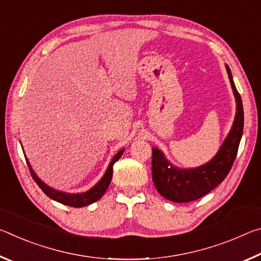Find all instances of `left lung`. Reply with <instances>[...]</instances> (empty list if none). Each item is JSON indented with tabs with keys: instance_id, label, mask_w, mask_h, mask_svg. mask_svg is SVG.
Wrapping results in <instances>:
<instances>
[{
	"instance_id": "left-lung-1",
	"label": "left lung",
	"mask_w": 261,
	"mask_h": 261,
	"mask_svg": "<svg viewBox=\"0 0 261 261\" xmlns=\"http://www.w3.org/2000/svg\"><path fill=\"white\" fill-rule=\"evenodd\" d=\"M226 69L236 99V115L230 131L214 158L199 167L178 168L169 162L161 149L152 148L153 183L158 192L168 200L189 202L199 199L218 187L231 169L243 135L244 112L230 69L228 65Z\"/></svg>"
}]
</instances>
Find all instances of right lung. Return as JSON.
Here are the masks:
<instances>
[{
	"mask_svg": "<svg viewBox=\"0 0 261 261\" xmlns=\"http://www.w3.org/2000/svg\"><path fill=\"white\" fill-rule=\"evenodd\" d=\"M24 152V149H23ZM123 152H124V148H122L121 151H118L116 154H115L114 158L110 160L109 165L107 167V170L103 174L102 177L96 183L93 188H91L90 190H87L85 192H78V193H69V192H63V191H59V190H55L50 188L49 185H47L43 180L38 177L37 174L34 173V170L32 169V166L29 161V159L26 158V162H28L29 169L31 171V175H32L33 179L35 180V183L39 185L43 192H45L50 199L55 200L57 202H61V204L67 205V206H71V207H84L87 205H91L95 202L96 200H99L101 197L103 196V193L106 192V190L108 189L110 180H112L113 177V166L114 163L116 162L118 159L122 156Z\"/></svg>",
	"mask_w": 261,
	"mask_h": 261,
	"instance_id": "obj_1",
	"label": "right lung"
}]
</instances>
